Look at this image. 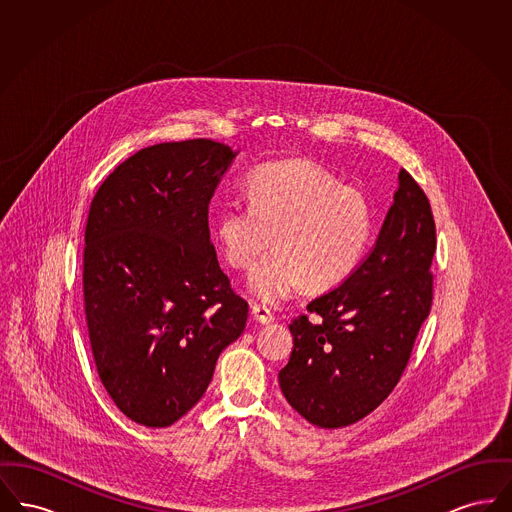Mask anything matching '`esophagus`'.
Here are the masks:
<instances>
[{"mask_svg": "<svg viewBox=\"0 0 512 512\" xmlns=\"http://www.w3.org/2000/svg\"><path fill=\"white\" fill-rule=\"evenodd\" d=\"M251 315L259 322V324H270L274 322V315L268 311L265 305H251Z\"/></svg>", "mask_w": 512, "mask_h": 512, "instance_id": "1", "label": "esophagus"}]
</instances>
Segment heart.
<instances>
[{
    "instance_id": "b5f03b06",
    "label": "heart",
    "mask_w": 512,
    "mask_h": 512,
    "mask_svg": "<svg viewBox=\"0 0 512 512\" xmlns=\"http://www.w3.org/2000/svg\"><path fill=\"white\" fill-rule=\"evenodd\" d=\"M249 205L230 201L217 217L222 253L238 270L255 267L249 292L276 305L301 284L328 290L359 265L370 238V209L357 188L305 159L267 165L245 186Z\"/></svg>"
}]
</instances>
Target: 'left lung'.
<instances>
[{
	"instance_id": "1",
	"label": "left lung",
	"mask_w": 512,
	"mask_h": 512,
	"mask_svg": "<svg viewBox=\"0 0 512 512\" xmlns=\"http://www.w3.org/2000/svg\"><path fill=\"white\" fill-rule=\"evenodd\" d=\"M436 222L405 169L378 240L340 286L293 318V349L278 374L288 403L320 428L372 413L397 386L434 299Z\"/></svg>"
}]
</instances>
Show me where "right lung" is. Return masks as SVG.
Masks as SVG:
<instances>
[{"mask_svg":"<svg viewBox=\"0 0 512 512\" xmlns=\"http://www.w3.org/2000/svg\"><path fill=\"white\" fill-rule=\"evenodd\" d=\"M238 151L197 138L144 147L92 199L84 311L99 380L130 420L167 428L242 336L247 301L220 270L209 203Z\"/></svg>","mask_w":512,"mask_h":512,"instance_id":"1","label":"right lung"}]
</instances>
